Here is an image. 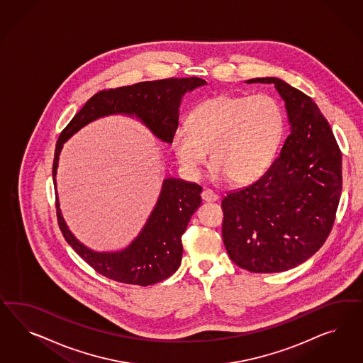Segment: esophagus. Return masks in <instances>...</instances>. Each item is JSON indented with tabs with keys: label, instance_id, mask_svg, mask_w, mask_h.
Listing matches in <instances>:
<instances>
[{
	"label": "esophagus",
	"instance_id": "obj_1",
	"mask_svg": "<svg viewBox=\"0 0 363 363\" xmlns=\"http://www.w3.org/2000/svg\"><path fill=\"white\" fill-rule=\"evenodd\" d=\"M201 197H202L205 202H216V201H218V196L213 190H210V189H205L202 191Z\"/></svg>",
	"mask_w": 363,
	"mask_h": 363
}]
</instances>
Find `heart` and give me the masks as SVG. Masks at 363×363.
Masks as SVG:
<instances>
[{
	"label": "heart",
	"mask_w": 363,
	"mask_h": 363,
	"mask_svg": "<svg viewBox=\"0 0 363 363\" xmlns=\"http://www.w3.org/2000/svg\"><path fill=\"white\" fill-rule=\"evenodd\" d=\"M186 128L173 134L172 147L187 176L197 177L211 162L218 176L249 184L270 165L284 135V113L266 94H220L189 113Z\"/></svg>",
	"instance_id": "heart-1"
}]
</instances>
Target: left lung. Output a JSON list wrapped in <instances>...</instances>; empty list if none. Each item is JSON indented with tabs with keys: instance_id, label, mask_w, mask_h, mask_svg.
<instances>
[{
	"instance_id": "1",
	"label": "left lung",
	"mask_w": 363,
	"mask_h": 363,
	"mask_svg": "<svg viewBox=\"0 0 363 363\" xmlns=\"http://www.w3.org/2000/svg\"><path fill=\"white\" fill-rule=\"evenodd\" d=\"M290 134L269 170L222 199V238L234 264L281 273L308 261L329 237L342 191V154L315 102L275 77Z\"/></svg>"
}]
</instances>
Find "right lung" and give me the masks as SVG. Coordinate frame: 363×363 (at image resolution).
<instances>
[{
    "mask_svg": "<svg viewBox=\"0 0 363 363\" xmlns=\"http://www.w3.org/2000/svg\"><path fill=\"white\" fill-rule=\"evenodd\" d=\"M206 85L202 78H166L130 86L102 90L94 94L69 122L55 145L53 182L60 229L66 242L97 273L129 285L149 286L176 273L182 259V234L201 205L202 187L166 177L149 218L140 234L125 249L96 252L78 241L61 214L57 196V167L64 143L84 126L101 117L125 114L135 117L162 143H172L178 128L179 106L187 91Z\"/></svg>",
    "mask_w": 363,
    "mask_h": 363,
    "instance_id": "add662e5",
    "label": "right lung"
}]
</instances>
